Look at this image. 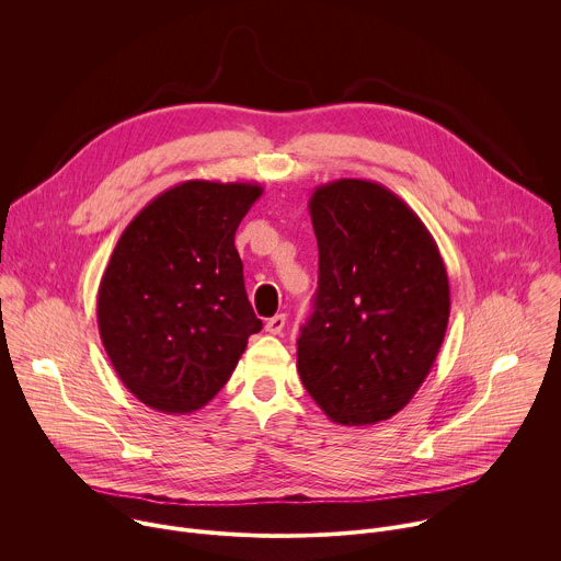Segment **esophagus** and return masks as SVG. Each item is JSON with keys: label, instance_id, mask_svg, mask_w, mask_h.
<instances>
[{"label": "esophagus", "instance_id": "1", "mask_svg": "<svg viewBox=\"0 0 561 561\" xmlns=\"http://www.w3.org/2000/svg\"><path fill=\"white\" fill-rule=\"evenodd\" d=\"M284 327H286V314H275L266 322V333L279 335L284 331Z\"/></svg>", "mask_w": 561, "mask_h": 561}]
</instances>
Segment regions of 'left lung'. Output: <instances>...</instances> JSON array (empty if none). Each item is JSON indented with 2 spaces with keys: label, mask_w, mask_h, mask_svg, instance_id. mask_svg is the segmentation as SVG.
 <instances>
[{
  "label": "left lung",
  "mask_w": 561,
  "mask_h": 561,
  "mask_svg": "<svg viewBox=\"0 0 561 561\" xmlns=\"http://www.w3.org/2000/svg\"><path fill=\"white\" fill-rule=\"evenodd\" d=\"M308 210L319 282L297 340L301 383L337 424L383 422L411 402L442 348L444 260L424 221L377 182L317 186Z\"/></svg>",
  "instance_id": "8db88e82"
}]
</instances>
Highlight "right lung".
<instances>
[{
  "label": "right lung",
  "mask_w": 561,
  "mask_h": 561,
  "mask_svg": "<svg viewBox=\"0 0 561 561\" xmlns=\"http://www.w3.org/2000/svg\"><path fill=\"white\" fill-rule=\"evenodd\" d=\"M264 188L182 182L146 204L102 275L98 324L122 383L169 415L206 407L262 331L234 230Z\"/></svg>",
  "instance_id": "1"
}]
</instances>
